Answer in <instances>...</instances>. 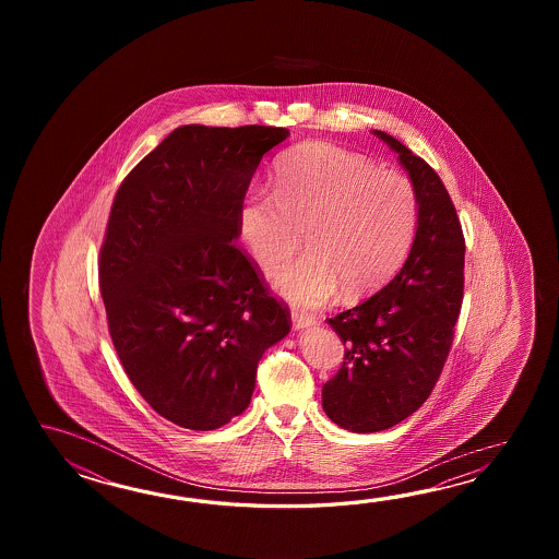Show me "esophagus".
I'll return each mask as SVG.
<instances>
[{
    "label": "esophagus",
    "instance_id": "34e87169",
    "mask_svg": "<svg viewBox=\"0 0 559 559\" xmlns=\"http://www.w3.org/2000/svg\"><path fill=\"white\" fill-rule=\"evenodd\" d=\"M292 323H294V330H306V328H311L313 323H316V318H311V316H304V313H294L292 316Z\"/></svg>",
    "mask_w": 559,
    "mask_h": 559
}]
</instances>
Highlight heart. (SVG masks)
<instances>
[{"label": "heart", "instance_id": "obj_1", "mask_svg": "<svg viewBox=\"0 0 559 559\" xmlns=\"http://www.w3.org/2000/svg\"><path fill=\"white\" fill-rule=\"evenodd\" d=\"M251 258L280 274L277 287L294 306L318 308L340 285L361 297L385 284L402 263L417 224V195L404 174L376 167L364 155L325 142L289 150L275 166L274 193L253 191L238 212Z\"/></svg>", "mask_w": 559, "mask_h": 559}]
</instances>
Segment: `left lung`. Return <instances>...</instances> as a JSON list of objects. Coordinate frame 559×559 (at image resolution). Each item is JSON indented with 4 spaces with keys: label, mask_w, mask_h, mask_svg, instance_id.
<instances>
[{
    "label": "left lung",
    "mask_w": 559,
    "mask_h": 559,
    "mask_svg": "<svg viewBox=\"0 0 559 559\" xmlns=\"http://www.w3.org/2000/svg\"><path fill=\"white\" fill-rule=\"evenodd\" d=\"M417 195L412 250L392 282L328 323L345 345L344 364L321 390L340 428L371 433L392 428L429 397L450 356L464 301L465 239L452 198L421 157L385 131Z\"/></svg>",
    "instance_id": "8db88e82"
}]
</instances>
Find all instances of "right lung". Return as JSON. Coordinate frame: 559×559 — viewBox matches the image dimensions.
Masks as SVG:
<instances>
[{
	"mask_svg": "<svg viewBox=\"0 0 559 559\" xmlns=\"http://www.w3.org/2000/svg\"><path fill=\"white\" fill-rule=\"evenodd\" d=\"M285 128L181 126L121 181L99 251L107 328L133 388L179 428L250 405L263 352L292 328L239 250V205Z\"/></svg>",
	"mask_w": 559,
	"mask_h": 559,
	"instance_id": "add662e5",
	"label": "right lung"
}]
</instances>
